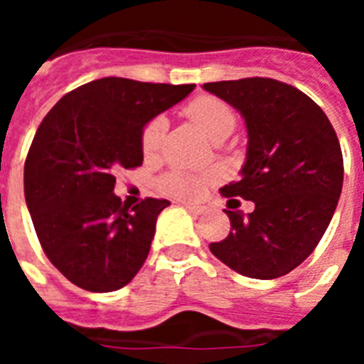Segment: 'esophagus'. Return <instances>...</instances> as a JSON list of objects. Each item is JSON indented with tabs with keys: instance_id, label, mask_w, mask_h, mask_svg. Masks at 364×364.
I'll use <instances>...</instances> for the list:
<instances>
[{
	"instance_id": "34e87169",
	"label": "esophagus",
	"mask_w": 364,
	"mask_h": 364,
	"mask_svg": "<svg viewBox=\"0 0 364 364\" xmlns=\"http://www.w3.org/2000/svg\"><path fill=\"white\" fill-rule=\"evenodd\" d=\"M184 208L189 211V213H193V215H202V213H204V208H200V205L184 204Z\"/></svg>"
}]
</instances>
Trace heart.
Returning a JSON list of instances; mask_svg holds the SVG:
<instances>
[{
  "mask_svg": "<svg viewBox=\"0 0 364 364\" xmlns=\"http://www.w3.org/2000/svg\"><path fill=\"white\" fill-rule=\"evenodd\" d=\"M188 117L204 131L211 140L230 136L231 131L237 125V117L233 109L210 95H202L189 102L186 107ZM167 129V122L164 117H156L144 127L140 136V147L146 159H153L159 153L160 142ZM211 178L210 173H186V171H169L160 178V186L164 191L171 193L180 198H195L200 195L202 188Z\"/></svg>",
  "mask_w": 364,
  "mask_h": 364,
  "instance_id": "obj_1",
  "label": "heart"
}]
</instances>
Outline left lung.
Segmentation results:
<instances>
[{
    "mask_svg": "<svg viewBox=\"0 0 364 364\" xmlns=\"http://www.w3.org/2000/svg\"><path fill=\"white\" fill-rule=\"evenodd\" d=\"M202 87L237 109L247 129L240 180L220 193L255 204L247 215L226 210L231 231L211 253L246 277H282L314 252L337 208L345 169L336 131L314 100L277 80Z\"/></svg>",
    "mask_w": 364,
    "mask_h": 364,
    "instance_id": "1",
    "label": "left lung"
}]
</instances>
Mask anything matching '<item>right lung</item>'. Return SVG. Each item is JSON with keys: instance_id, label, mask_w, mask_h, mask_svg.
Returning a JSON list of instances; mask_svg holds the SVG:
<instances>
[{"instance_id": "add662e5", "label": "right lung", "mask_w": 364, "mask_h": 364, "mask_svg": "<svg viewBox=\"0 0 364 364\" xmlns=\"http://www.w3.org/2000/svg\"><path fill=\"white\" fill-rule=\"evenodd\" d=\"M193 89L100 78L63 96L40 124L25 160V200L45 255L73 284L120 290L144 266L169 200L129 210L114 195V175L142 166L146 124Z\"/></svg>"}]
</instances>
